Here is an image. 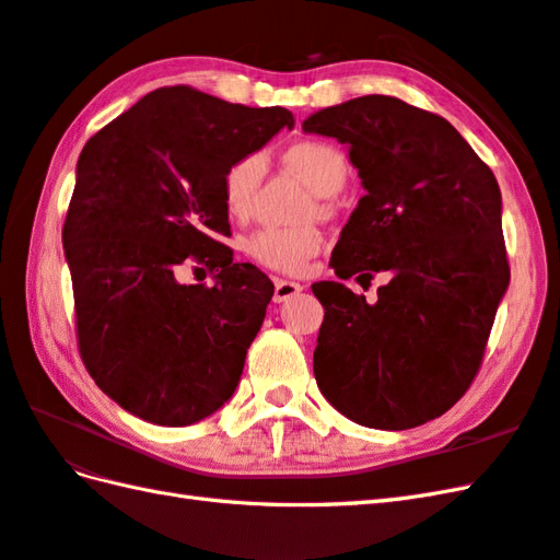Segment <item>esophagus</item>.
<instances>
[{
    "label": "esophagus",
    "instance_id": "esophagus-1",
    "mask_svg": "<svg viewBox=\"0 0 560 560\" xmlns=\"http://www.w3.org/2000/svg\"><path fill=\"white\" fill-rule=\"evenodd\" d=\"M304 288L299 282H292V280H276V292H272V302H288V299L296 296L299 292H302Z\"/></svg>",
    "mask_w": 560,
    "mask_h": 560
}]
</instances>
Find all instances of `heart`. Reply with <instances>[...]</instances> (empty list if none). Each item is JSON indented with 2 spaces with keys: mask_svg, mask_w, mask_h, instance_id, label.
Here are the masks:
<instances>
[{
  "mask_svg": "<svg viewBox=\"0 0 560 560\" xmlns=\"http://www.w3.org/2000/svg\"><path fill=\"white\" fill-rule=\"evenodd\" d=\"M288 166L304 177L318 195H335L349 177V159L327 140H296L282 152ZM266 173L264 154L252 152L230 161L221 175V197L225 213L235 221H247L254 211L258 187ZM323 247L316 225L261 228L244 242V252L258 266L280 272H302Z\"/></svg>",
  "mask_w": 560,
  "mask_h": 560,
  "instance_id": "1",
  "label": "heart"
}]
</instances>
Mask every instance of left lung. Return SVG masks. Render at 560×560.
Listing matches in <instances>:
<instances>
[{"label": "left lung", "instance_id": "1", "mask_svg": "<svg viewBox=\"0 0 560 560\" xmlns=\"http://www.w3.org/2000/svg\"><path fill=\"white\" fill-rule=\"evenodd\" d=\"M302 128L349 144L365 187L330 258L377 302L316 282L325 308L313 375L353 422L408 430L446 413L480 371L511 266L492 168L446 118L387 94L311 114Z\"/></svg>", "mask_w": 560, "mask_h": 560}]
</instances>
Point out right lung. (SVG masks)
Segmentation results:
<instances>
[{"label":"right lung","mask_w":560,"mask_h":560,"mask_svg":"<svg viewBox=\"0 0 560 560\" xmlns=\"http://www.w3.org/2000/svg\"><path fill=\"white\" fill-rule=\"evenodd\" d=\"M292 126L282 106L175 85L149 92L83 147L63 223L78 351L132 416L192 425L233 397L272 282L221 242V175ZM187 262L207 267L214 288L177 283Z\"/></svg>","instance_id":"add662e5"}]
</instances>
